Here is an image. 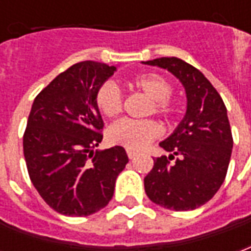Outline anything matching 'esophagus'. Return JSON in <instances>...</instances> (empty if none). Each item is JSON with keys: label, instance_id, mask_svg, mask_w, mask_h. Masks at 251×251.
Instances as JSON below:
<instances>
[{"label": "esophagus", "instance_id": "obj_1", "mask_svg": "<svg viewBox=\"0 0 251 251\" xmlns=\"http://www.w3.org/2000/svg\"><path fill=\"white\" fill-rule=\"evenodd\" d=\"M126 153H127V157L130 158V160H133V158L137 156V152H134V151H130V149H127V151H126Z\"/></svg>", "mask_w": 251, "mask_h": 251}]
</instances>
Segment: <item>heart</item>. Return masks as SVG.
Instances as JSON below:
<instances>
[{
	"instance_id": "b5f03b06",
	"label": "heart",
	"mask_w": 251,
	"mask_h": 251,
	"mask_svg": "<svg viewBox=\"0 0 251 251\" xmlns=\"http://www.w3.org/2000/svg\"><path fill=\"white\" fill-rule=\"evenodd\" d=\"M130 86L152 99L151 111L164 117L174 114L175 107L169 97L172 84L158 74H144L133 77ZM95 104L100 114L111 118L118 115L122 107V95L113 83H103L95 93ZM161 134L160 126L154 121L121 120L110 126L107 138L111 144L120 145L130 151H142Z\"/></svg>"
}]
</instances>
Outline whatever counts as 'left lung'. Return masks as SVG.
I'll use <instances>...</instances> for the list:
<instances>
[{
  "label": "left lung",
  "mask_w": 251,
  "mask_h": 251,
  "mask_svg": "<svg viewBox=\"0 0 251 251\" xmlns=\"http://www.w3.org/2000/svg\"><path fill=\"white\" fill-rule=\"evenodd\" d=\"M142 63L171 72L183 84L187 97L184 118L160 142L171 154L154 158L152 171L144 179L145 192L164 208L195 210L212 199L226 177L232 151L226 106L210 80L179 57ZM175 155L178 157L171 163Z\"/></svg>",
  "instance_id": "left-lung-1"
}]
</instances>
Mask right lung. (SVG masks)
Instances as JSON below:
<instances>
[{"instance_id":"add662e5","label":"right lung","mask_w":251,"mask_h":251,"mask_svg":"<svg viewBox=\"0 0 251 251\" xmlns=\"http://www.w3.org/2000/svg\"><path fill=\"white\" fill-rule=\"evenodd\" d=\"M115 71L104 63H76L33 100L24 157L32 184L59 214L88 216L102 210L129 163L122 147L94 152L103 138L95 93Z\"/></svg>"}]
</instances>
